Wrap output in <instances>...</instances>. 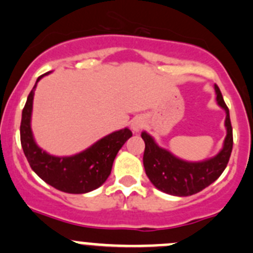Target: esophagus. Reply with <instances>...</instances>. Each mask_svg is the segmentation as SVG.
<instances>
[{"label":"esophagus","instance_id":"34e87169","mask_svg":"<svg viewBox=\"0 0 253 253\" xmlns=\"http://www.w3.org/2000/svg\"><path fill=\"white\" fill-rule=\"evenodd\" d=\"M144 126H145L144 121H142V118H139V117H137V118H134L131 121V127L134 131H136V132L140 131V130L144 127Z\"/></svg>","mask_w":253,"mask_h":253}]
</instances>
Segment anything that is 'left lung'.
Wrapping results in <instances>:
<instances>
[{"mask_svg":"<svg viewBox=\"0 0 253 253\" xmlns=\"http://www.w3.org/2000/svg\"><path fill=\"white\" fill-rule=\"evenodd\" d=\"M218 105L225 111L226 136L223 148L210 160L201 162H187L175 157L166 148L160 147L153 137L146 131L141 132L145 141L144 167L146 175L158 190L174 196H191L210 186L223 173L233 150V127L229 108L223 100L219 87L214 85Z\"/></svg>","mask_w":253,"mask_h":253,"instance_id":"1","label":"left lung"}]
</instances>
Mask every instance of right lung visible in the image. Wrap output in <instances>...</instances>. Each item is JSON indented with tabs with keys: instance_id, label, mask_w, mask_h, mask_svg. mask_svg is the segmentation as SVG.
<instances>
[{
	"instance_id": "right-lung-1",
	"label": "right lung",
	"mask_w": 253,
	"mask_h": 253,
	"mask_svg": "<svg viewBox=\"0 0 253 253\" xmlns=\"http://www.w3.org/2000/svg\"><path fill=\"white\" fill-rule=\"evenodd\" d=\"M38 78L23 108L20 123V142L28 162L34 171L54 189L68 194H86L97 189L107 180L113 161L122 146L132 132L127 127L102 137L83 152L69 157H57L40 148L31 131V112Z\"/></svg>"
}]
</instances>
